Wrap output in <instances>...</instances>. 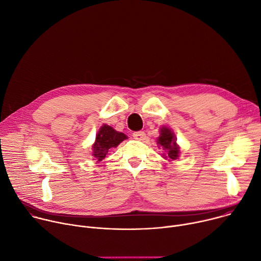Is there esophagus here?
<instances>
[{"label": "esophagus", "instance_id": "obj_1", "mask_svg": "<svg viewBox=\"0 0 261 261\" xmlns=\"http://www.w3.org/2000/svg\"><path fill=\"white\" fill-rule=\"evenodd\" d=\"M133 137L137 140H144L146 137V133L144 131H136L133 132Z\"/></svg>", "mask_w": 261, "mask_h": 261}]
</instances>
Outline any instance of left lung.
Instances as JSON below:
<instances>
[{"label":"left lung","mask_w":261,"mask_h":261,"mask_svg":"<svg viewBox=\"0 0 261 261\" xmlns=\"http://www.w3.org/2000/svg\"><path fill=\"white\" fill-rule=\"evenodd\" d=\"M177 138L173 131L168 127L160 128V135L157 138V144L163 148V150L167 151V153L163 154V157L169 160H176L180 154V148L176 143Z\"/></svg>","instance_id":"1"}]
</instances>
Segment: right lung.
<instances>
[{
    "mask_svg": "<svg viewBox=\"0 0 261 261\" xmlns=\"http://www.w3.org/2000/svg\"><path fill=\"white\" fill-rule=\"evenodd\" d=\"M125 139H127V136L124 133L115 131L108 125H103L96 136V141L92 145V156L98 162L103 160L109 149L116 148Z\"/></svg>",
    "mask_w": 261,
    "mask_h": 261,
    "instance_id": "add662e5",
    "label": "right lung"
}]
</instances>
